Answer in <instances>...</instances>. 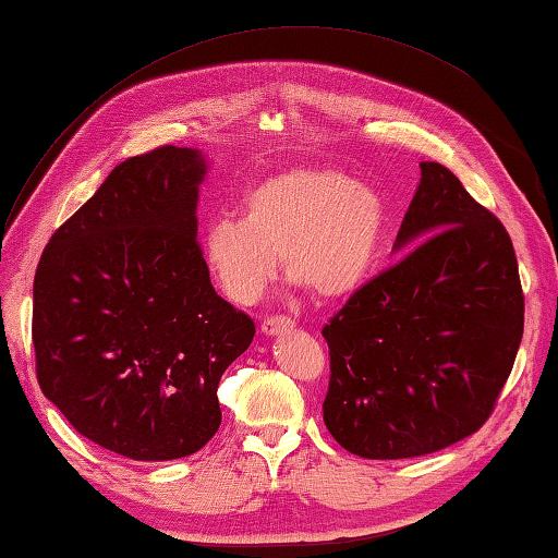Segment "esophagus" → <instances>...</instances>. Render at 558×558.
<instances>
[{
  "label": "esophagus",
  "mask_w": 558,
  "mask_h": 558,
  "mask_svg": "<svg viewBox=\"0 0 558 558\" xmlns=\"http://www.w3.org/2000/svg\"><path fill=\"white\" fill-rule=\"evenodd\" d=\"M294 328V322L288 316H270L264 318V324H260V333L264 336H280V333H290Z\"/></svg>",
  "instance_id": "1"
}]
</instances>
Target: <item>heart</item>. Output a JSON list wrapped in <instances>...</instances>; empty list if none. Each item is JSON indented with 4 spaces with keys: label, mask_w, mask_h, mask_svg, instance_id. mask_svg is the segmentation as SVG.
Segmentation results:
<instances>
[{
    "label": "heart",
    "mask_w": 558,
    "mask_h": 558,
    "mask_svg": "<svg viewBox=\"0 0 558 558\" xmlns=\"http://www.w3.org/2000/svg\"><path fill=\"white\" fill-rule=\"evenodd\" d=\"M386 230L372 184L330 168H290L244 196L242 220L222 216L204 232V264L234 304H252L282 256L292 280L322 300L348 298L369 276Z\"/></svg>",
    "instance_id": "obj_1"
}]
</instances>
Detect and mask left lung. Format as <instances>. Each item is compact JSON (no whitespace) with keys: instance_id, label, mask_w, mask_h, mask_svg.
Segmentation results:
<instances>
[{"instance_id":"obj_1","label":"left lung","mask_w":558,"mask_h":558,"mask_svg":"<svg viewBox=\"0 0 558 558\" xmlns=\"http://www.w3.org/2000/svg\"><path fill=\"white\" fill-rule=\"evenodd\" d=\"M402 218L396 266L324 326V422L354 456L436 453L489 420L523 340L525 298L501 220L438 162Z\"/></svg>"}]
</instances>
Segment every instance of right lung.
<instances>
[{
    "label": "right lung",
    "instance_id": "add662e5",
    "mask_svg": "<svg viewBox=\"0 0 558 558\" xmlns=\"http://www.w3.org/2000/svg\"><path fill=\"white\" fill-rule=\"evenodd\" d=\"M204 174L194 148L120 162L35 270L45 398L81 436L132 460L184 458L216 436L220 376L256 333L210 286L196 240Z\"/></svg>",
    "mask_w": 558,
    "mask_h": 558
}]
</instances>
